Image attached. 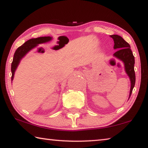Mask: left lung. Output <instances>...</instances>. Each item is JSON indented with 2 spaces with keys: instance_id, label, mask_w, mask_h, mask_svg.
Segmentation results:
<instances>
[{
  "instance_id": "obj_1",
  "label": "left lung",
  "mask_w": 148,
  "mask_h": 148,
  "mask_svg": "<svg viewBox=\"0 0 148 148\" xmlns=\"http://www.w3.org/2000/svg\"><path fill=\"white\" fill-rule=\"evenodd\" d=\"M110 36L114 39V49H118L117 51L115 52L114 56L117 58L121 59L124 62L125 71L130 77L131 86L130 90L129 98L132 94L135 85V72L134 69V57L132 54L131 49V46L122 38L121 36L117 34L110 35Z\"/></svg>"
}]
</instances>
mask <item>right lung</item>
I'll return each mask as SVG.
<instances>
[{
    "mask_svg": "<svg viewBox=\"0 0 148 148\" xmlns=\"http://www.w3.org/2000/svg\"><path fill=\"white\" fill-rule=\"evenodd\" d=\"M51 40L50 36H44V37H39L36 38H32L27 40L26 42L19 47L16 50V52L14 53L13 61L12 62L11 65V71H12V81L13 80L14 72L16 71L17 66L19 63L20 60L22 59V57L25 56L27 52H29L30 50L34 48V47L37 46V44H43L45 42H49Z\"/></svg>",
    "mask_w": 148,
    "mask_h": 148,
    "instance_id": "1",
    "label": "right lung"
}]
</instances>
